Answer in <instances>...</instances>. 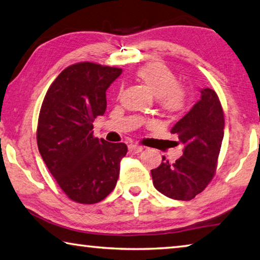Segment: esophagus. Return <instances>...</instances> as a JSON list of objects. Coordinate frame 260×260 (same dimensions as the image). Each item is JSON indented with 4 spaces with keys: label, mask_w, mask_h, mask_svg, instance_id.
I'll return each mask as SVG.
<instances>
[{
    "label": "esophagus",
    "mask_w": 260,
    "mask_h": 260,
    "mask_svg": "<svg viewBox=\"0 0 260 260\" xmlns=\"http://www.w3.org/2000/svg\"><path fill=\"white\" fill-rule=\"evenodd\" d=\"M142 149H143L142 147L136 146V144H129V146H128V150L131 152H133V153H139V152L142 151Z\"/></svg>",
    "instance_id": "obj_1"
}]
</instances>
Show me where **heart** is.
I'll return each mask as SVG.
<instances>
[{
	"label": "heart",
	"instance_id": "b5f03b06",
	"mask_svg": "<svg viewBox=\"0 0 260 260\" xmlns=\"http://www.w3.org/2000/svg\"><path fill=\"white\" fill-rule=\"evenodd\" d=\"M138 78L144 87L157 98L160 108L167 112H179L184 108L186 89L177 83L171 70L160 63L147 64L138 71Z\"/></svg>",
	"mask_w": 260,
	"mask_h": 260
}]
</instances>
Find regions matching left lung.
Listing matches in <instances>:
<instances>
[{
    "label": "left lung",
    "instance_id": "1",
    "mask_svg": "<svg viewBox=\"0 0 260 260\" xmlns=\"http://www.w3.org/2000/svg\"><path fill=\"white\" fill-rule=\"evenodd\" d=\"M223 127L218 95L211 88H203L201 99L171 129L183 144L182 156L173 164L162 157L161 164L151 170L157 190L179 201H190L203 191L215 172Z\"/></svg>",
    "mask_w": 260,
    "mask_h": 260
}]
</instances>
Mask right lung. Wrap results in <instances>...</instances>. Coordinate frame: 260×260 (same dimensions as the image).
<instances>
[{
    "label": "right lung",
    "mask_w": 260,
    "mask_h": 260,
    "mask_svg": "<svg viewBox=\"0 0 260 260\" xmlns=\"http://www.w3.org/2000/svg\"><path fill=\"white\" fill-rule=\"evenodd\" d=\"M121 69L83 61L60 72L48 89L38 122L43 161L74 202L94 204L117 184L125 143L93 136V121L107 109V89Z\"/></svg>",
    "instance_id": "1"
}]
</instances>
